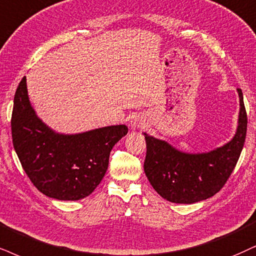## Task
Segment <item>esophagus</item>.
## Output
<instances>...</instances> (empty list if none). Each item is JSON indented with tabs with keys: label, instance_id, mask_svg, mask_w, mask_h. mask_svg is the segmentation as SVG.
I'll return each instance as SVG.
<instances>
[{
	"label": "esophagus",
	"instance_id": "obj_1",
	"mask_svg": "<svg viewBox=\"0 0 256 256\" xmlns=\"http://www.w3.org/2000/svg\"><path fill=\"white\" fill-rule=\"evenodd\" d=\"M144 124V121L141 118H134L133 120H132V126L133 127H140V126Z\"/></svg>",
	"mask_w": 256,
	"mask_h": 256
}]
</instances>
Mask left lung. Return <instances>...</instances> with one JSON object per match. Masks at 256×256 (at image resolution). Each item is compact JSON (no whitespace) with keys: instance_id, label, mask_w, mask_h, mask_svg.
Segmentation results:
<instances>
[{"instance_id":"8db88e82","label":"left lung","mask_w":256,"mask_h":256,"mask_svg":"<svg viewBox=\"0 0 256 256\" xmlns=\"http://www.w3.org/2000/svg\"><path fill=\"white\" fill-rule=\"evenodd\" d=\"M238 92V130L224 146L208 153L190 154L144 133L147 152L144 170L150 185L162 198L172 203L192 204L212 197L224 186L238 164L247 134L244 94L241 89Z\"/></svg>"}]
</instances>
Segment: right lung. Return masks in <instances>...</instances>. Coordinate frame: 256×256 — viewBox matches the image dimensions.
Wrapping results in <instances>:
<instances>
[{"label": "right lung", "instance_id": "obj_1", "mask_svg": "<svg viewBox=\"0 0 256 256\" xmlns=\"http://www.w3.org/2000/svg\"><path fill=\"white\" fill-rule=\"evenodd\" d=\"M127 133L124 124L72 135L56 133L32 108L26 76L15 92L14 150L33 185L50 198L78 200L92 194L108 170L112 147Z\"/></svg>", "mask_w": 256, "mask_h": 256}]
</instances>
